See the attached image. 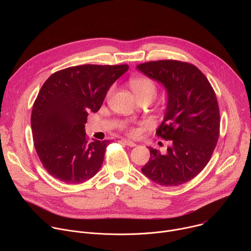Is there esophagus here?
Segmentation results:
<instances>
[{
	"label": "esophagus",
	"mask_w": 251,
	"mask_h": 251,
	"mask_svg": "<svg viewBox=\"0 0 251 251\" xmlns=\"http://www.w3.org/2000/svg\"><path fill=\"white\" fill-rule=\"evenodd\" d=\"M125 145H127V146H129V147H135L136 146V143H134V142H132V141H130V140H126V139H122L121 140Z\"/></svg>",
	"instance_id": "34e87169"
}]
</instances>
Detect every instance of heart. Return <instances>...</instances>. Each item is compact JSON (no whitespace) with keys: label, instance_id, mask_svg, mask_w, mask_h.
<instances>
[{"label":"heart","instance_id":"1","mask_svg":"<svg viewBox=\"0 0 251 251\" xmlns=\"http://www.w3.org/2000/svg\"><path fill=\"white\" fill-rule=\"evenodd\" d=\"M130 87L134 94L138 97L139 100L142 99H151L153 100L157 95V85L156 83L149 77H135L130 80ZM113 88H110L108 91V96L112 93ZM128 132L131 135H135L137 133V129L134 127H128Z\"/></svg>","mask_w":251,"mask_h":251}]
</instances>
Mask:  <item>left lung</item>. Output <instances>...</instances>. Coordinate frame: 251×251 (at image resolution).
<instances>
[{
    "instance_id": "1",
    "label": "left lung",
    "mask_w": 251,
    "mask_h": 251,
    "mask_svg": "<svg viewBox=\"0 0 251 251\" xmlns=\"http://www.w3.org/2000/svg\"><path fill=\"white\" fill-rule=\"evenodd\" d=\"M168 92L164 121L156 134L168 141L166 154L149 147L150 159L142 173L164 187L185 184L207 165L220 136V109L209 81L192 63L174 59L137 65Z\"/></svg>"
}]
</instances>
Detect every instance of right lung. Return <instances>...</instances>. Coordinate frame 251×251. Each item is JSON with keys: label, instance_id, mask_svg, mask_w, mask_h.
<instances>
[{"label": "right lung", "instance_id": "obj_1", "mask_svg": "<svg viewBox=\"0 0 251 251\" xmlns=\"http://www.w3.org/2000/svg\"><path fill=\"white\" fill-rule=\"evenodd\" d=\"M128 68V64L71 66L44 83L32 106L30 124L35 151L50 176L76 185L97 174L110 140L89 142L84 124Z\"/></svg>", "mask_w": 251, "mask_h": 251}]
</instances>
